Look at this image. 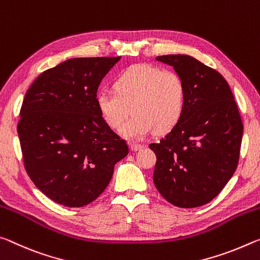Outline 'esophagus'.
Returning <instances> with one entry per match:
<instances>
[{"mask_svg": "<svg viewBox=\"0 0 260 260\" xmlns=\"http://www.w3.org/2000/svg\"><path fill=\"white\" fill-rule=\"evenodd\" d=\"M143 147H144L143 144H137V143H131L130 144L131 151H139V150H142Z\"/></svg>", "mask_w": 260, "mask_h": 260, "instance_id": "obj_1", "label": "esophagus"}]
</instances>
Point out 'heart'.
I'll list each match as a JSON object with an SVG mask.
<instances>
[{
  "label": "heart",
  "mask_w": 260,
  "mask_h": 260,
  "mask_svg": "<svg viewBox=\"0 0 260 260\" xmlns=\"http://www.w3.org/2000/svg\"><path fill=\"white\" fill-rule=\"evenodd\" d=\"M115 92L101 91L95 102L109 127H122V135L142 139L154 129L168 133L180 122L185 108L186 87L180 75L150 64H136L121 72L114 80Z\"/></svg>",
  "instance_id": "b5f03b06"
}]
</instances>
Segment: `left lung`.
<instances>
[{
	"instance_id": "obj_1",
	"label": "left lung",
	"mask_w": 260,
	"mask_h": 260,
	"mask_svg": "<svg viewBox=\"0 0 260 260\" xmlns=\"http://www.w3.org/2000/svg\"><path fill=\"white\" fill-rule=\"evenodd\" d=\"M185 83V108L180 122L150 144L156 162L153 182L161 196L183 208L203 206L235 173L243 122L233 92L220 72L189 55H162Z\"/></svg>"
}]
</instances>
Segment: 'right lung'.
I'll use <instances>...</instances> for the list:
<instances>
[{
  "label": "right lung",
  "mask_w": 260,
  "mask_h": 260,
  "mask_svg": "<svg viewBox=\"0 0 260 260\" xmlns=\"http://www.w3.org/2000/svg\"><path fill=\"white\" fill-rule=\"evenodd\" d=\"M120 58H70L38 76L24 96L17 124L24 167L55 203L82 207L95 201L129 153L95 102L101 79Z\"/></svg>",
  "instance_id": "add662e5"
}]
</instances>
